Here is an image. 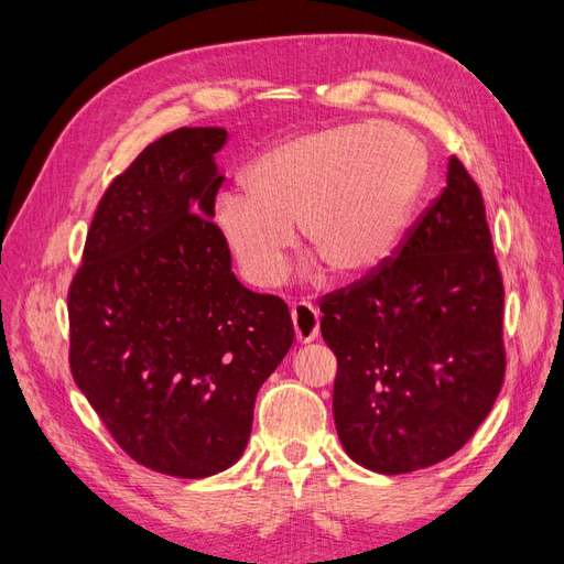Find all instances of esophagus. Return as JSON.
<instances>
[{"instance_id":"obj_1","label":"esophagus","mask_w":564,"mask_h":564,"mask_svg":"<svg viewBox=\"0 0 564 564\" xmlns=\"http://www.w3.org/2000/svg\"><path fill=\"white\" fill-rule=\"evenodd\" d=\"M290 316H293L295 335L302 344L314 341L318 337L321 316H318V308L312 302H297L293 308H290Z\"/></svg>"}]
</instances>
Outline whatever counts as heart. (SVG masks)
Instances as JSON below:
<instances>
[{
    "instance_id": "b5f03b06",
    "label": "heart",
    "mask_w": 564,
    "mask_h": 564,
    "mask_svg": "<svg viewBox=\"0 0 564 564\" xmlns=\"http://www.w3.org/2000/svg\"><path fill=\"white\" fill-rule=\"evenodd\" d=\"M424 166L420 142L398 126H330L264 152L246 173L248 189L217 196L213 227L258 288L285 279L295 223L335 276H366L401 241Z\"/></svg>"
}]
</instances>
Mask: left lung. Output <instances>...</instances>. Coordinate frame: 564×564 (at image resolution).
<instances>
[{"instance_id":"left-lung-1","label":"left lung","mask_w":564,"mask_h":564,"mask_svg":"<svg viewBox=\"0 0 564 564\" xmlns=\"http://www.w3.org/2000/svg\"><path fill=\"white\" fill-rule=\"evenodd\" d=\"M393 256L321 300L337 435L384 476L452 457L503 384L501 271L480 187L457 156Z\"/></svg>"}]
</instances>
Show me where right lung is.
I'll return each mask as SVG.
<instances>
[{
  "instance_id": "add662e5",
  "label": "right lung",
  "mask_w": 564,
  "mask_h": 564,
  "mask_svg": "<svg viewBox=\"0 0 564 564\" xmlns=\"http://www.w3.org/2000/svg\"><path fill=\"white\" fill-rule=\"evenodd\" d=\"M225 129H177L102 194L67 293L69 370L119 447L175 478L243 454L264 379L293 347L288 304L252 293L213 227Z\"/></svg>"
}]
</instances>
